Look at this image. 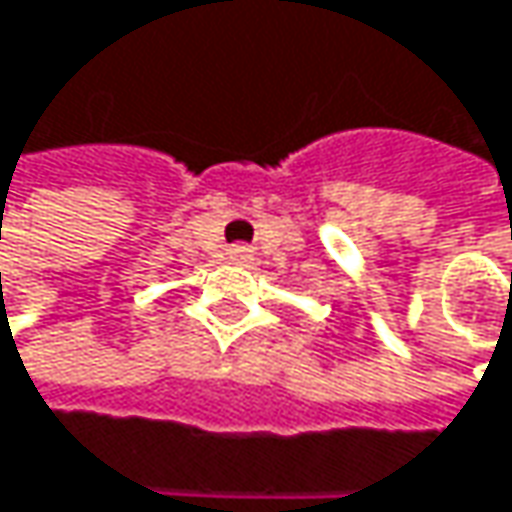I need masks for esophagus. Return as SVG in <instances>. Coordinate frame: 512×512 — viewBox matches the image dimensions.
I'll use <instances>...</instances> for the list:
<instances>
[{"label":"esophagus","mask_w":512,"mask_h":512,"mask_svg":"<svg viewBox=\"0 0 512 512\" xmlns=\"http://www.w3.org/2000/svg\"><path fill=\"white\" fill-rule=\"evenodd\" d=\"M228 255H231V260H237V263H246V260H252V252H249L246 246H234Z\"/></svg>","instance_id":"1"}]
</instances>
